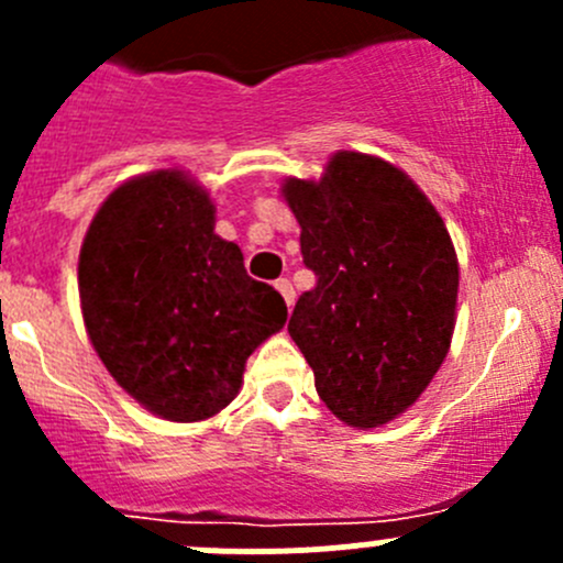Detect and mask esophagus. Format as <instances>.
<instances>
[{
    "label": "esophagus",
    "instance_id": "esophagus-1",
    "mask_svg": "<svg viewBox=\"0 0 563 563\" xmlns=\"http://www.w3.org/2000/svg\"><path fill=\"white\" fill-rule=\"evenodd\" d=\"M275 288H277V291H280V297L286 299L288 308H291V305H294V297H297V294H294L291 280H286V277H280V280H275Z\"/></svg>",
    "mask_w": 563,
    "mask_h": 563
}]
</instances>
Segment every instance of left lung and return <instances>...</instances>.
<instances>
[{"label": "left lung", "mask_w": 563, "mask_h": 563, "mask_svg": "<svg viewBox=\"0 0 563 563\" xmlns=\"http://www.w3.org/2000/svg\"><path fill=\"white\" fill-rule=\"evenodd\" d=\"M283 196L318 277L288 334L334 417L387 424L428 389L452 343L457 255L444 220L400 168L360 152H338L318 181L288 179Z\"/></svg>", "instance_id": "1"}]
</instances>
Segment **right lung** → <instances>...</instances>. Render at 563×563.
<instances>
[{"instance_id":"add662e5","label":"right lung","mask_w":563,"mask_h":563,"mask_svg":"<svg viewBox=\"0 0 563 563\" xmlns=\"http://www.w3.org/2000/svg\"><path fill=\"white\" fill-rule=\"evenodd\" d=\"M89 340L117 384L172 422L229 406L247 356L286 323V302L214 234V203L181 172L119 185L78 258Z\"/></svg>"}]
</instances>
